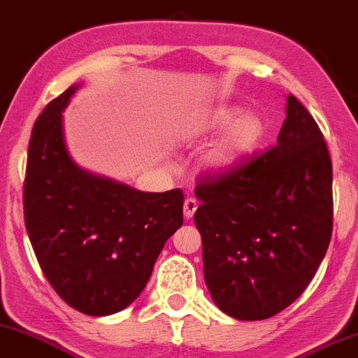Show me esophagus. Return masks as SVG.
<instances>
[{"label": "esophagus", "mask_w": 358, "mask_h": 358, "mask_svg": "<svg viewBox=\"0 0 358 358\" xmlns=\"http://www.w3.org/2000/svg\"><path fill=\"white\" fill-rule=\"evenodd\" d=\"M196 210H198V201H196L194 198H187L186 201H184V217L189 220V218L194 217Z\"/></svg>", "instance_id": "esophagus-1"}]
</instances>
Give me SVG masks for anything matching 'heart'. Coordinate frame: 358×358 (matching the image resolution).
Instances as JSON below:
<instances>
[{"label": "heart", "instance_id": "heart-1", "mask_svg": "<svg viewBox=\"0 0 358 358\" xmlns=\"http://www.w3.org/2000/svg\"><path fill=\"white\" fill-rule=\"evenodd\" d=\"M239 115L241 113L237 109L222 107V109L203 114L201 117L191 122L189 129H187V134L191 138H201L231 126L208 155L210 165L218 171H225V169L239 164L248 153H251L257 147L261 136H263V124L259 119L249 116V114L241 118Z\"/></svg>", "mask_w": 358, "mask_h": 358}]
</instances>
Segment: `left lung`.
Masks as SVG:
<instances>
[{
	"mask_svg": "<svg viewBox=\"0 0 358 358\" xmlns=\"http://www.w3.org/2000/svg\"><path fill=\"white\" fill-rule=\"evenodd\" d=\"M194 224L215 303L241 321L282 313L316 275L333 232V167L294 95L275 147L198 180Z\"/></svg>",
	"mask_w": 358,
	"mask_h": 358,
	"instance_id": "1",
	"label": "left lung"
}]
</instances>
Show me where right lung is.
I'll return each instance as SVG.
<instances>
[{"label":"right lung","mask_w":358,"mask_h":358,"mask_svg":"<svg viewBox=\"0 0 358 358\" xmlns=\"http://www.w3.org/2000/svg\"><path fill=\"white\" fill-rule=\"evenodd\" d=\"M76 85L34 124L24 217L41 270L68 306L88 316L128 307L147 285L165 241L182 225L180 189L141 193L73 164L61 110Z\"/></svg>","instance_id":"add662e5"}]
</instances>
